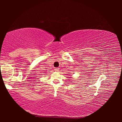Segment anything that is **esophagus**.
<instances>
[{
	"label": "esophagus",
	"instance_id": "34e87169",
	"mask_svg": "<svg viewBox=\"0 0 122 122\" xmlns=\"http://www.w3.org/2000/svg\"><path fill=\"white\" fill-rule=\"evenodd\" d=\"M54 70L56 71H58L59 70V68H54Z\"/></svg>",
	"mask_w": 122,
	"mask_h": 122
}]
</instances>
